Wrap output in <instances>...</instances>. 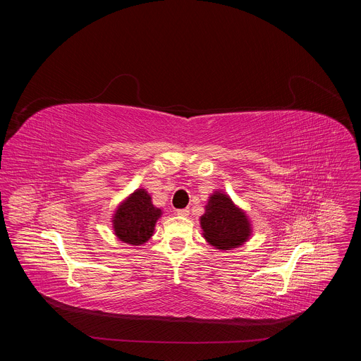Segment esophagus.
I'll use <instances>...</instances> for the list:
<instances>
[{
  "label": "esophagus",
  "mask_w": 361,
  "mask_h": 361,
  "mask_svg": "<svg viewBox=\"0 0 361 361\" xmlns=\"http://www.w3.org/2000/svg\"><path fill=\"white\" fill-rule=\"evenodd\" d=\"M176 214L180 216V217H187L190 214V210L188 209H181V210H177Z\"/></svg>",
  "instance_id": "1"
}]
</instances>
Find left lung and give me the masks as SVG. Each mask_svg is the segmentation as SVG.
I'll return each instance as SVG.
<instances>
[{"label":"left lung","mask_w":361,"mask_h":361,"mask_svg":"<svg viewBox=\"0 0 361 361\" xmlns=\"http://www.w3.org/2000/svg\"><path fill=\"white\" fill-rule=\"evenodd\" d=\"M200 224L204 238L220 250L235 248L244 244L251 234V224L245 213L221 191H216L210 197Z\"/></svg>","instance_id":"1"}]
</instances>
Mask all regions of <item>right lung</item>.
I'll return each instance as SVG.
<instances>
[{
  "label": "right lung",
  "mask_w": 361,
  "mask_h": 361,
  "mask_svg": "<svg viewBox=\"0 0 361 361\" xmlns=\"http://www.w3.org/2000/svg\"><path fill=\"white\" fill-rule=\"evenodd\" d=\"M161 210L154 207L149 194L140 188L134 191L118 207L113 217L114 233L118 240L140 245L149 240Z\"/></svg>",
  "instance_id": "right-lung-1"
}]
</instances>
